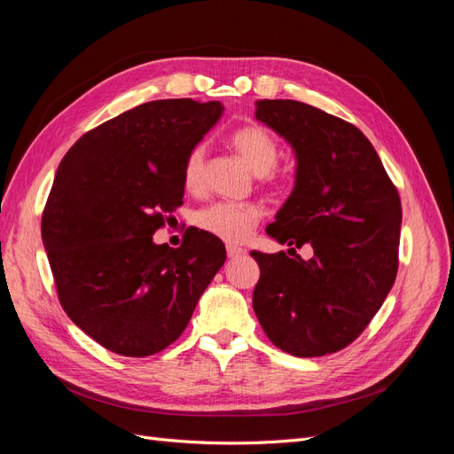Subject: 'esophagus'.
<instances>
[{
    "label": "esophagus",
    "mask_w": 454,
    "mask_h": 454,
    "mask_svg": "<svg viewBox=\"0 0 454 454\" xmlns=\"http://www.w3.org/2000/svg\"><path fill=\"white\" fill-rule=\"evenodd\" d=\"M227 255H229V259H237V257L246 255V250H244V248H239V246L229 244V246H227Z\"/></svg>",
    "instance_id": "obj_1"
}]
</instances>
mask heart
<instances>
[{
	"instance_id": "1",
	"label": "heart",
	"mask_w": 454,
	"mask_h": 454,
	"mask_svg": "<svg viewBox=\"0 0 454 454\" xmlns=\"http://www.w3.org/2000/svg\"><path fill=\"white\" fill-rule=\"evenodd\" d=\"M231 145L237 153L250 164V168L263 177V182L274 184L280 180L277 162L280 157V142L265 127L250 125L232 130ZM182 180L187 191H200L206 182V149L204 145H193L184 159ZM263 217V208L254 202H215L202 208L195 222L197 225L210 232V235L227 240L240 242L252 235V231Z\"/></svg>"
}]
</instances>
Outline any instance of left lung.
<instances>
[{"label":"left lung","instance_id":"left-lung-1","mask_svg":"<svg viewBox=\"0 0 454 454\" xmlns=\"http://www.w3.org/2000/svg\"><path fill=\"white\" fill-rule=\"evenodd\" d=\"M255 117L297 157L294 193L267 232L295 248L310 244L314 255L252 252L261 270L254 310L280 350L297 358L333 354L360 337L392 290L400 195L352 122L295 100H257Z\"/></svg>","mask_w":454,"mask_h":454}]
</instances>
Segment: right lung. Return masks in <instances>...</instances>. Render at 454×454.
I'll list each match as a JSON object with an SVG mask.
<instances>
[{
	"label": "right lung",
	"instance_id": "obj_1",
	"mask_svg": "<svg viewBox=\"0 0 454 454\" xmlns=\"http://www.w3.org/2000/svg\"><path fill=\"white\" fill-rule=\"evenodd\" d=\"M222 112V102H147L81 136L60 162L41 237L62 309L107 350L145 358L172 345L225 263L206 231L180 248L153 244L184 204L187 151Z\"/></svg>",
	"mask_w": 454,
	"mask_h": 454
}]
</instances>
